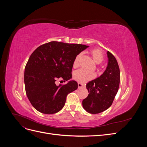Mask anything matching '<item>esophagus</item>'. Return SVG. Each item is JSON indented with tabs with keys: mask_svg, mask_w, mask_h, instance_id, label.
Returning a JSON list of instances; mask_svg holds the SVG:
<instances>
[{
	"mask_svg": "<svg viewBox=\"0 0 147 147\" xmlns=\"http://www.w3.org/2000/svg\"><path fill=\"white\" fill-rule=\"evenodd\" d=\"M78 88L80 89V88H83V87H84V86L83 85V84H82V83H78Z\"/></svg>",
	"mask_w": 147,
	"mask_h": 147,
	"instance_id": "1",
	"label": "esophagus"
}]
</instances>
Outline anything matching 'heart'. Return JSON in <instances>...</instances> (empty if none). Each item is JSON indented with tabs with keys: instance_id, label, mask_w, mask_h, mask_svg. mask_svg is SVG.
Wrapping results in <instances>:
<instances>
[{
	"instance_id": "b5f03b06",
	"label": "heart",
	"mask_w": 147,
	"mask_h": 147,
	"mask_svg": "<svg viewBox=\"0 0 147 147\" xmlns=\"http://www.w3.org/2000/svg\"><path fill=\"white\" fill-rule=\"evenodd\" d=\"M90 53L96 63L100 64L104 60L103 52L100 49H92L90 51ZM81 57L82 54H78L75 57L73 63L74 67H78ZM94 77L95 75L92 72H87V71L83 69H79L75 71L74 74V78L75 80L82 83H84L89 80H91L92 78H94Z\"/></svg>"
}]
</instances>
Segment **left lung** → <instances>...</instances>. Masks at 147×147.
<instances>
[{"label": "left lung", "mask_w": 147, "mask_h": 147, "mask_svg": "<svg viewBox=\"0 0 147 147\" xmlns=\"http://www.w3.org/2000/svg\"><path fill=\"white\" fill-rule=\"evenodd\" d=\"M108 64L100 76L86 84L89 94L83 100V109L91 114L101 113L112 105L118 91L120 72L117 61L109 51Z\"/></svg>", "instance_id": "left-lung-1"}]
</instances>
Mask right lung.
I'll list each match as a JSON object with an SVG mask.
<instances>
[{
	"mask_svg": "<svg viewBox=\"0 0 147 147\" xmlns=\"http://www.w3.org/2000/svg\"><path fill=\"white\" fill-rule=\"evenodd\" d=\"M89 46L50 42L38 47L30 55L24 71L26 95L34 107L45 114L56 113L63 108L69 93L76 90L74 80L57 86V79L72 78L74 61Z\"/></svg>",
	"mask_w": 147,
	"mask_h": 147,
	"instance_id": "1",
	"label": "right lung"
}]
</instances>
